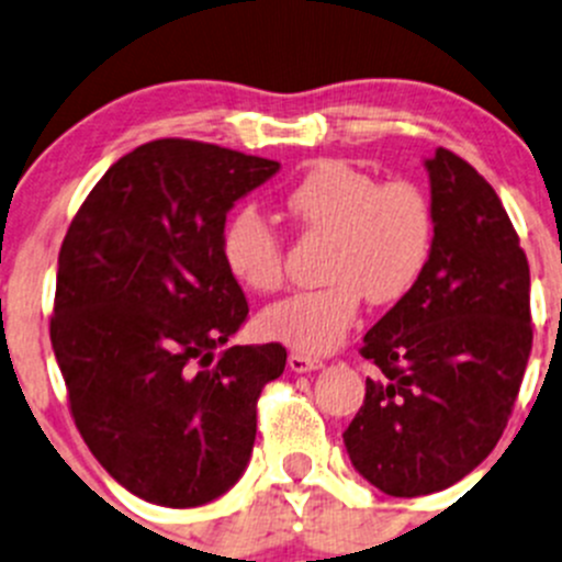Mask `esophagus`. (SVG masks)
Here are the masks:
<instances>
[{"instance_id":"obj_1","label":"esophagus","mask_w":562,"mask_h":562,"mask_svg":"<svg viewBox=\"0 0 562 562\" xmlns=\"http://www.w3.org/2000/svg\"><path fill=\"white\" fill-rule=\"evenodd\" d=\"M288 367H291V372H315L321 370L323 361L313 359V356L307 353H291L288 356Z\"/></svg>"}]
</instances>
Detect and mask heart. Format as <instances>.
Segmentation results:
<instances>
[{
  "instance_id": "heart-1",
  "label": "heart",
  "mask_w": 562,
  "mask_h": 562,
  "mask_svg": "<svg viewBox=\"0 0 562 562\" xmlns=\"http://www.w3.org/2000/svg\"><path fill=\"white\" fill-rule=\"evenodd\" d=\"M282 203L304 234L328 236L326 285L263 310L260 331L274 342L299 353H331L359 323L364 299L375 307L400 304L427 271L435 217L429 198L413 181H378L345 160H321L288 187ZM223 260L249 291L282 285V241L258 209L231 214Z\"/></svg>"
}]
</instances>
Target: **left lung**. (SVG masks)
Segmentation results:
<instances>
[{"mask_svg":"<svg viewBox=\"0 0 562 562\" xmlns=\"http://www.w3.org/2000/svg\"><path fill=\"white\" fill-rule=\"evenodd\" d=\"M424 168L432 255L367 331L361 356L381 378L345 429L356 473L394 497L446 490L490 457L532 348L530 269L497 192L449 149Z\"/></svg>","mask_w":562,"mask_h":562,"instance_id":"1","label":"left lung"}]
</instances>
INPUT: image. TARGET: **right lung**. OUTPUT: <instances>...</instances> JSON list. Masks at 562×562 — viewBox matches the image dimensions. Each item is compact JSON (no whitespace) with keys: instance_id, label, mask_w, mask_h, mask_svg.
<instances>
[{"instance_id":"1","label":"right lung","mask_w":562,"mask_h":562,"mask_svg":"<svg viewBox=\"0 0 562 562\" xmlns=\"http://www.w3.org/2000/svg\"><path fill=\"white\" fill-rule=\"evenodd\" d=\"M280 162L162 138L108 168L59 249L50 345L83 443L135 497L192 508L247 470L285 348H223L249 313L225 217Z\"/></svg>"}]
</instances>
